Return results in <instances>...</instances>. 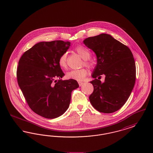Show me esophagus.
Here are the masks:
<instances>
[{
    "instance_id": "34e87169",
    "label": "esophagus",
    "mask_w": 153,
    "mask_h": 153,
    "mask_svg": "<svg viewBox=\"0 0 153 153\" xmlns=\"http://www.w3.org/2000/svg\"><path fill=\"white\" fill-rule=\"evenodd\" d=\"M84 84V82H80V81L79 82V84L80 87H81Z\"/></svg>"
}]
</instances>
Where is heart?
Returning <instances> with one entry per match:
<instances>
[{
  "label": "heart",
  "instance_id": "heart-1",
  "mask_svg": "<svg viewBox=\"0 0 153 153\" xmlns=\"http://www.w3.org/2000/svg\"><path fill=\"white\" fill-rule=\"evenodd\" d=\"M76 51L80 57L84 59V64L87 66L91 65V64L88 62V59L90 58L91 54L87 49L82 46H78L75 48ZM58 65L62 69L67 68V54L65 53L60 56L58 59ZM88 71L85 68H81L77 70H71L66 74V77L68 79H73L77 81H81L87 75Z\"/></svg>",
  "mask_w": 153,
  "mask_h": 153
}]
</instances>
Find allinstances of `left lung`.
Wrapping results in <instances>:
<instances>
[{"label":"left lung","mask_w":153,"mask_h":153,"mask_svg":"<svg viewBox=\"0 0 153 153\" xmlns=\"http://www.w3.org/2000/svg\"><path fill=\"white\" fill-rule=\"evenodd\" d=\"M83 43L97 57L92 74L95 80L90 82L94 88L89 97L90 102L100 112H114L123 106L135 85L136 66L132 53L127 46L107 34L88 37ZM102 74L106 76L104 83L100 80Z\"/></svg>","instance_id":"obj_1"}]
</instances>
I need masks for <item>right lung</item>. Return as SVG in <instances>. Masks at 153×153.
Returning a JSON list of instances; mask_svg holds the SVG:
<instances>
[{
	"mask_svg": "<svg viewBox=\"0 0 153 153\" xmlns=\"http://www.w3.org/2000/svg\"><path fill=\"white\" fill-rule=\"evenodd\" d=\"M70 46V42L60 40L40 42L25 51L19 61L18 85L30 108L45 118L64 114L69 108L72 91L79 87L76 80L60 79L65 74L58 59Z\"/></svg>",
	"mask_w": 153,
	"mask_h": 153,
	"instance_id": "right-lung-1",
	"label": "right lung"
}]
</instances>
